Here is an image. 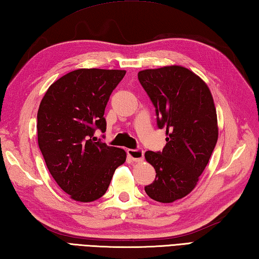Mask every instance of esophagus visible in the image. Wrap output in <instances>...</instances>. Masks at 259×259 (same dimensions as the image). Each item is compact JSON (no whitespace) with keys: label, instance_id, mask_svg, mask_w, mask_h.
I'll return each mask as SVG.
<instances>
[{"label":"esophagus","instance_id":"1","mask_svg":"<svg viewBox=\"0 0 259 259\" xmlns=\"http://www.w3.org/2000/svg\"><path fill=\"white\" fill-rule=\"evenodd\" d=\"M128 156L134 161L144 160V150L143 149H128Z\"/></svg>","mask_w":259,"mask_h":259}]
</instances>
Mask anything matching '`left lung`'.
Masks as SVG:
<instances>
[{
	"instance_id": "left-lung-1",
	"label": "left lung",
	"mask_w": 259,
	"mask_h": 259,
	"mask_svg": "<svg viewBox=\"0 0 259 259\" xmlns=\"http://www.w3.org/2000/svg\"><path fill=\"white\" fill-rule=\"evenodd\" d=\"M138 79L156 109L157 125L166 129L163 151H146L156 179L145 191L150 199L171 203L194 190L218 140L217 110L210 89L183 66L145 69Z\"/></svg>"
}]
</instances>
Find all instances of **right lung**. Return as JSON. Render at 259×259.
Segmentation results:
<instances>
[{"mask_svg": "<svg viewBox=\"0 0 259 259\" xmlns=\"http://www.w3.org/2000/svg\"><path fill=\"white\" fill-rule=\"evenodd\" d=\"M124 75L120 69H76L50 85L40 102L39 148L56 183L75 201L103 196L125 161L123 149L94 137L96 129L105 133V106Z\"/></svg>", "mask_w": 259, "mask_h": 259, "instance_id": "add662e5", "label": "right lung"}]
</instances>
